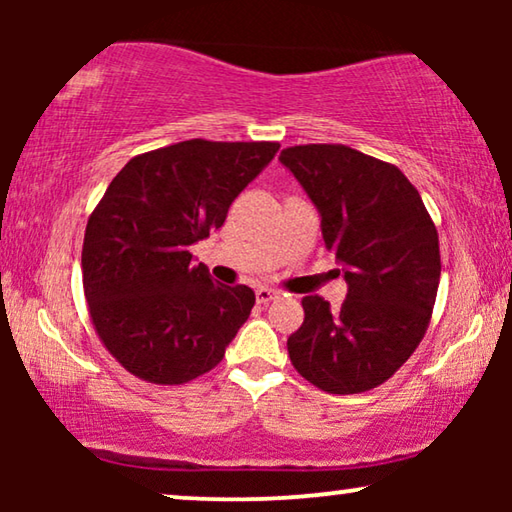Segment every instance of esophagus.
Returning a JSON list of instances; mask_svg holds the SVG:
<instances>
[{
	"instance_id": "esophagus-1",
	"label": "esophagus",
	"mask_w": 512,
	"mask_h": 512,
	"mask_svg": "<svg viewBox=\"0 0 512 512\" xmlns=\"http://www.w3.org/2000/svg\"><path fill=\"white\" fill-rule=\"evenodd\" d=\"M277 298V291L272 289H265V286H261V289H256V303L258 305H268L270 300Z\"/></svg>"
}]
</instances>
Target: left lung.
Returning a JSON list of instances; mask_svg holds the SVG:
<instances>
[{
	"instance_id": "8db88e82",
	"label": "left lung",
	"mask_w": 512,
	"mask_h": 512,
	"mask_svg": "<svg viewBox=\"0 0 512 512\" xmlns=\"http://www.w3.org/2000/svg\"><path fill=\"white\" fill-rule=\"evenodd\" d=\"M279 160L317 205L349 286L338 310L303 298V324L286 340L293 368L328 394L380 387L429 328L440 282L436 223L396 165L352 146H289Z\"/></svg>"
}]
</instances>
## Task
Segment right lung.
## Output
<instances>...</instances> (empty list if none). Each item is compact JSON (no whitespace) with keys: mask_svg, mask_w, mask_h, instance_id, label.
I'll use <instances>...</instances> for the list:
<instances>
[{"mask_svg":"<svg viewBox=\"0 0 512 512\" xmlns=\"http://www.w3.org/2000/svg\"><path fill=\"white\" fill-rule=\"evenodd\" d=\"M277 149L188 139L139 153L97 202L83 237V293L97 338L130 375L184 384L221 363L256 296L212 282L191 244L223 226Z\"/></svg>","mask_w":512,"mask_h":512,"instance_id":"obj_1","label":"right lung"}]
</instances>
